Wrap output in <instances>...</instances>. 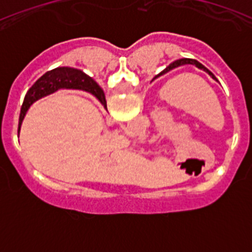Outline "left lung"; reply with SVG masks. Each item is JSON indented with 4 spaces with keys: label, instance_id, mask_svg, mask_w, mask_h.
<instances>
[{
    "label": "left lung",
    "instance_id": "1",
    "mask_svg": "<svg viewBox=\"0 0 252 252\" xmlns=\"http://www.w3.org/2000/svg\"><path fill=\"white\" fill-rule=\"evenodd\" d=\"M182 65H194V66H197L198 69H201V70H203V72L208 73L209 77H212L213 79H215V81H217V78L215 77V74H213V73L211 72V70H209V69H207L206 66L203 65V64L199 63V62H198V60H195V59H189V58H183V59L175 60L174 63H171L170 65L168 66V68H165V70H166V72H168V70H170V69L178 68V66H182ZM165 70H162V72L160 73V74H158L157 77H155V78H158V77H159V75H161L162 73L165 72Z\"/></svg>",
    "mask_w": 252,
    "mask_h": 252
}]
</instances>
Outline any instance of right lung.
<instances>
[{
  "label": "right lung",
  "mask_w": 252,
  "mask_h": 252,
  "mask_svg": "<svg viewBox=\"0 0 252 252\" xmlns=\"http://www.w3.org/2000/svg\"><path fill=\"white\" fill-rule=\"evenodd\" d=\"M59 90L86 91V92L94 95L95 98L98 99L102 106L107 110L106 97H104L103 91L99 88L98 84L95 83L90 75H87L86 73L82 72L81 69L70 68V66H58V68L51 69L44 75H41L28 91L24 103H22L21 112H20L17 132L20 133L22 121L25 119L26 112H28L31 104L41 99L43 97L53 94V93Z\"/></svg>",
  "instance_id": "add662e5"
}]
</instances>
